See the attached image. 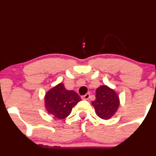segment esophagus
<instances>
[{"instance_id": "obj_1", "label": "esophagus", "mask_w": 156, "mask_h": 156, "mask_svg": "<svg viewBox=\"0 0 156 156\" xmlns=\"http://www.w3.org/2000/svg\"><path fill=\"white\" fill-rule=\"evenodd\" d=\"M89 97H90L89 94H86L83 95V96L81 97V99H84V100H88V99H89Z\"/></svg>"}]
</instances>
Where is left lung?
Instances as JSON below:
<instances>
[{
    "label": "left lung",
    "instance_id": "left-lung-1",
    "mask_svg": "<svg viewBox=\"0 0 156 156\" xmlns=\"http://www.w3.org/2000/svg\"><path fill=\"white\" fill-rule=\"evenodd\" d=\"M91 105L98 117L108 120L115 115L119 108V97L111 88L102 85L97 89L96 99L92 101Z\"/></svg>",
    "mask_w": 156,
    "mask_h": 156
}]
</instances>
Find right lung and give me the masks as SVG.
I'll return each instance as SVG.
<instances>
[{"mask_svg":"<svg viewBox=\"0 0 156 156\" xmlns=\"http://www.w3.org/2000/svg\"><path fill=\"white\" fill-rule=\"evenodd\" d=\"M81 100L73 90H67L60 83L48 90L44 97L45 108L48 114L58 119H64L70 114L72 109Z\"/></svg>","mask_w":156,"mask_h":156,"instance_id":"obj_1","label":"right lung"}]
</instances>
